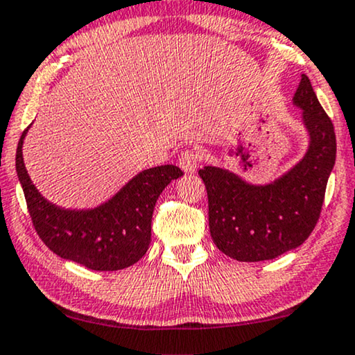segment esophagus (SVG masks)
I'll return each instance as SVG.
<instances>
[{
	"label": "esophagus",
	"instance_id": "esophagus-1",
	"mask_svg": "<svg viewBox=\"0 0 355 355\" xmlns=\"http://www.w3.org/2000/svg\"><path fill=\"white\" fill-rule=\"evenodd\" d=\"M198 164H199V154L196 151H193V149H187V151L180 154L178 166L182 167L183 172L187 173L194 172L198 168Z\"/></svg>",
	"mask_w": 355,
	"mask_h": 355
}]
</instances>
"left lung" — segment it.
Segmentation results:
<instances>
[{"mask_svg": "<svg viewBox=\"0 0 355 355\" xmlns=\"http://www.w3.org/2000/svg\"><path fill=\"white\" fill-rule=\"evenodd\" d=\"M293 104L302 111L309 148L282 177L254 184L222 167L206 166L199 171L207 189L212 241L234 261H270L296 249L320 217L336 161V135L304 73Z\"/></svg>", "mask_w": 355, "mask_h": 355, "instance_id": "8db88e82", "label": "left lung"}]
</instances>
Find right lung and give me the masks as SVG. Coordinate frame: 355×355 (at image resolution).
Masks as SVG:
<instances>
[{"label":"right lung","mask_w":355,"mask_h":355,"mask_svg":"<svg viewBox=\"0 0 355 355\" xmlns=\"http://www.w3.org/2000/svg\"><path fill=\"white\" fill-rule=\"evenodd\" d=\"M28 128L19 139L16 171L42 241L59 257L98 272L122 270L138 262L151 243V218L157 198L183 172L171 164L146 168L101 206L64 209L43 198L28 177L22 156Z\"/></svg>","instance_id":"right-lung-1"}]
</instances>
